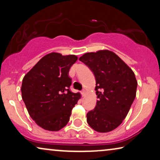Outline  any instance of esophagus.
Wrapping results in <instances>:
<instances>
[{
  "mask_svg": "<svg viewBox=\"0 0 160 160\" xmlns=\"http://www.w3.org/2000/svg\"><path fill=\"white\" fill-rule=\"evenodd\" d=\"M85 94H86V91H85L84 89H83V90L82 91V95L83 97H84V96L85 95Z\"/></svg>",
  "mask_w": 160,
  "mask_h": 160,
  "instance_id": "esophagus-1",
  "label": "esophagus"
}]
</instances>
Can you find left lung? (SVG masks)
I'll return each mask as SVG.
<instances>
[{
    "mask_svg": "<svg viewBox=\"0 0 160 160\" xmlns=\"http://www.w3.org/2000/svg\"><path fill=\"white\" fill-rule=\"evenodd\" d=\"M79 60L95 74L98 100L87 114V122L98 132H111L122 123L136 96L137 80L132 70L108 49L87 52Z\"/></svg>",
    "mask_w": 160,
    "mask_h": 160,
    "instance_id": "left-lung-1",
    "label": "left lung"
}]
</instances>
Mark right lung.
<instances>
[{
	"label": "right lung",
	"instance_id": "obj_1",
	"mask_svg": "<svg viewBox=\"0 0 160 160\" xmlns=\"http://www.w3.org/2000/svg\"><path fill=\"white\" fill-rule=\"evenodd\" d=\"M78 60L74 54L52 52L43 56L24 76L22 98L30 117L39 127L59 131L68 124L81 98L70 90L69 70Z\"/></svg>",
	"mask_w": 160,
	"mask_h": 160
}]
</instances>
